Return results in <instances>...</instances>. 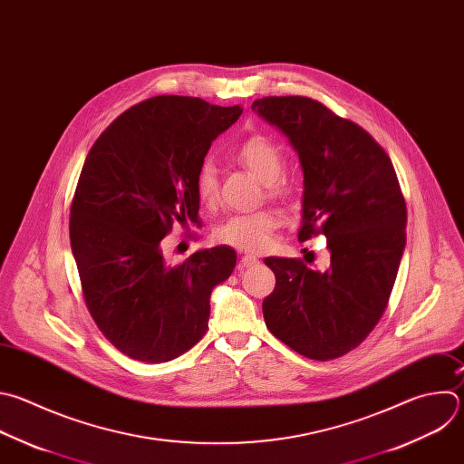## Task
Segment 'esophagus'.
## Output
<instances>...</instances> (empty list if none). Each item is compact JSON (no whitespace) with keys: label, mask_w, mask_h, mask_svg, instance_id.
<instances>
[{"label":"esophagus","mask_w":464,"mask_h":464,"mask_svg":"<svg viewBox=\"0 0 464 464\" xmlns=\"http://www.w3.org/2000/svg\"><path fill=\"white\" fill-rule=\"evenodd\" d=\"M240 264L244 266V267H251V266H255V264H258V258L255 256V255H242L240 256Z\"/></svg>","instance_id":"34e87169"}]
</instances>
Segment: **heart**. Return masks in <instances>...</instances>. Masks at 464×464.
<instances>
[{
  "mask_svg": "<svg viewBox=\"0 0 464 464\" xmlns=\"http://www.w3.org/2000/svg\"><path fill=\"white\" fill-rule=\"evenodd\" d=\"M238 162L247 168L260 182L266 184L269 195L284 197L287 195L289 184L282 179V171L285 168V159L282 149L264 136H253L246 140L238 152ZM195 191L198 200L211 208L218 200V179L217 168L211 160H206L197 173L195 179ZM280 224V215L273 209H258L251 213H238L229 217L222 222L217 231L215 238L222 244L235 246L246 251H262L271 244L273 231Z\"/></svg>",
  "mask_w": 464,
  "mask_h": 464,
  "instance_id": "1",
  "label": "heart"
}]
</instances>
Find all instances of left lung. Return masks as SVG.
<instances>
[{"label":"left lung","instance_id":"1","mask_svg":"<svg viewBox=\"0 0 464 464\" xmlns=\"http://www.w3.org/2000/svg\"><path fill=\"white\" fill-rule=\"evenodd\" d=\"M251 109L282 130L304 173L298 240L324 235L330 267L267 256L275 289L267 330L296 353L332 361L381 321L406 246V204L386 150L357 123L305 96H267Z\"/></svg>","mask_w":464,"mask_h":464}]
</instances>
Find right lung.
Masks as SVG:
<instances>
[{"instance_id":"1","label":"right lung","mask_w":464,"mask_h":464,"mask_svg":"<svg viewBox=\"0 0 464 464\" xmlns=\"http://www.w3.org/2000/svg\"><path fill=\"white\" fill-rule=\"evenodd\" d=\"M242 114L191 96H154L91 147L71 204V247L87 310L105 339L141 362H168L208 332L209 298L237 253L217 246L169 266L162 238L198 222V168Z\"/></svg>"}]
</instances>
